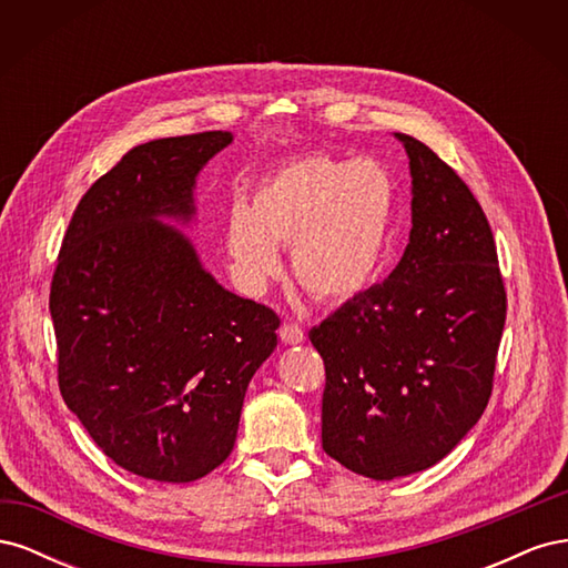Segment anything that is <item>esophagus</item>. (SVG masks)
Listing matches in <instances>:
<instances>
[{"label": "esophagus", "instance_id": "esophagus-1", "mask_svg": "<svg viewBox=\"0 0 568 568\" xmlns=\"http://www.w3.org/2000/svg\"><path fill=\"white\" fill-rule=\"evenodd\" d=\"M280 338H282L284 343H288V346H296V343H303V341H305V332L301 329L298 324H294V322H284V324L280 326Z\"/></svg>", "mask_w": 568, "mask_h": 568}]
</instances>
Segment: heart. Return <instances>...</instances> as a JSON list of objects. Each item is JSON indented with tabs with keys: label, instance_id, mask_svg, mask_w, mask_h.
<instances>
[{
	"label": "heart",
	"instance_id": "heart-1",
	"mask_svg": "<svg viewBox=\"0 0 568 568\" xmlns=\"http://www.w3.org/2000/svg\"><path fill=\"white\" fill-rule=\"evenodd\" d=\"M398 234L400 186L388 165L313 153L272 170L251 203L236 201L225 239L242 284L257 288L274 277V246H282L307 294L341 303L382 280Z\"/></svg>",
	"mask_w": 568,
	"mask_h": 568
}]
</instances>
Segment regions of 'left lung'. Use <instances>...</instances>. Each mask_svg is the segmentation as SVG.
Wrapping results in <instances>:
<instances>
[{"label":"left lung","mask_w":568,"mask_h":568,"mask_svg":"<svg viewBox=\"0 0 568 568\" xmlns=\"http://www.w3.org/2000/svg\"><path fill=\"white\" fill-rule=\"evenodd\" d=\"M412 173V232L388 280L348 298L311 341L324 359L322 448L390 480L434 467L493 393L507 291L488 217L424 142L395 132Z\"/></svg>","instance_id":"left-lung-1"}]
</instances>
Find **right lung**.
I'll return each mask as SVG.
<instances>
[{"instance_id":"obj_1","label":"right lung","mask_w":568,"mask_h":568,"mask_svg":"<svg viewBox=\"0 0 568 568\" xmlns=\"http://www.w3.org/2000/svg\"><path fill=\"white\" fill-rule=\"evenodd\" d=\"M230 132L134 146L78 203L51 277L59 390L136 476L186 484L234 448L251 376L277 346L272 307L222 288L159 215L194 213Z\"/></svg>"}]
</instances>
